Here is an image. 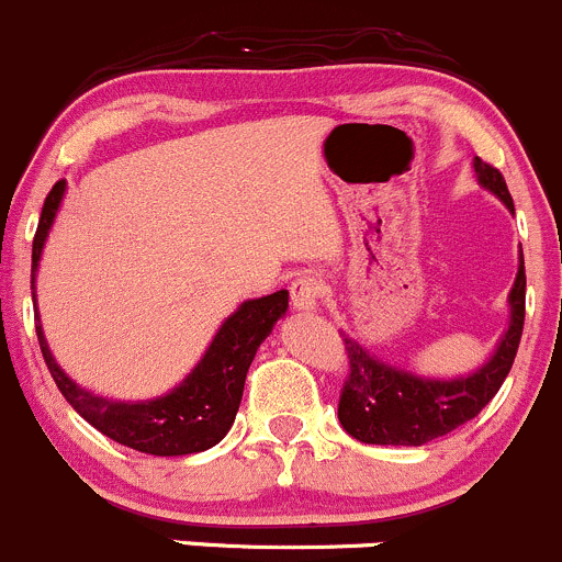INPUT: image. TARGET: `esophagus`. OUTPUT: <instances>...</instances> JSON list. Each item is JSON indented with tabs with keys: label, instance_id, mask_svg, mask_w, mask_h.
Segmentation results:
<instances>
[{
	"label": "esophagus",
	"instance_id": "obj_1",
	"mask_svg": "<svg viewBox=\"0 0 562 562\" xmlns=\"http://www.w3.org/2000/svg\"><path fill=\"white\" fill-rule=\"evenodd\" d=\"M289 292H292L294 308H297V311H314L316 305H319L322 294H325V281H322L319 276L303 273V276H297V279L292 281Z\"/></svg>",
	"mask_w": 562,
	"mask_h": 562
}]
</instances>
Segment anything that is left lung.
<instances>
[{"label": "left lung", "mask_w": 562, "mask_h": 562, "mask_svg": "<svg viewBox=\"0 0 562 562\" xmlns=\"http://www.w3.org/2000/svg\"><path fill=\"white\" fill-rule=\"evenodd\" d=\"M475 175L514 213V199L503 175L486 160L475 158ZM525 257L510 289V322L492 358L457 380H424L396 366L382 363L352 338H344L349 374L338 398V420L355 440L369 446H426L475 418L494 398L514 366L525 327Z\"/></svg>", "instance_id": "8db88e82"}]
</instances>
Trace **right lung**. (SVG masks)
Wrapping results in <instances>:
<instances>
[{
  "mask_svg": "<svg viewBox=\"0 0 562 562\" xmlns=\"http://www.w3.org/2000/svg\"><path fill=\"white\" fill-rule=\"evenodd\" d=\"M63 196L65 180H59L48 191L41 224H37L35 240H32V289H35L37 262H41L43 246H46L48 229H52ZM32 300H35V292H32ZM286 289L268 294V297L246 300L221 325L204 358L175 391L153 398V402L136 404L111 402V398L94 396V393L76 385L54 360L46 336H43L41 319H37L35 330L43 360H46L57 387L68 398L70 407L87 424H92L100 435L111 437L114 442L133 448V451L153 453V457H188V453L218 446L226 431L232 429L237 409H240L248 366H251L259 344L270 336V330L286 314Z\"/></svg>",
  "mask_w": 562,
  "mask_h": 562,
  "instance_id": "add662e5",
  "label": "right lung"
}]
</instances>
